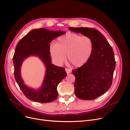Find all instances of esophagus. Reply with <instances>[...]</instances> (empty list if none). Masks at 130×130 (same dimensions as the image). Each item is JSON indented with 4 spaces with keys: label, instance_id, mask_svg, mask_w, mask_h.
Returning a JSON list of instances; mask_svg holds the SVG:
<instances>
[{
    "label": "esophagus",
    "instance_id": "esophagus-1",
    "mask_svg": "<svg viewBox=\"0 0 130 130\" xmlns=\"http://www.w3.org/2000/svg\"><path fill=\"white\" fill-rule=\"evenodd\" d=\"M65 71H66V72L67 73V74H69V73H71V72H72L71 70L70 69H68V68L65 69Z\"/></svg>",
    "mask_w": 130,
    "mask_h": 130
}]
</instances>
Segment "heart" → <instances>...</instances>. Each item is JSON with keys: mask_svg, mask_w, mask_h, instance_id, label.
Masks as SVG:
<instances>
[{"mask_svg": "<svg viewBox=\"0 0 130 130\" xmlns=\"http://www.w3.org/2000/svg\"><path fill=\"white\" fill-rule=\"evenodd\" d=\"M93 50L91 39L87 36L81 37L69 32L59 37L55 44L49 48L50 54L54 61L62 64L67 60L73 66H82L88 61Z\"/></svg>", "mask_w": 130, "mask_h": 130, "instance_id": "heart-1", "label": "heart"}]
</instances>
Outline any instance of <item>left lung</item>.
Instances as JSON below:
<instances>
[{"mask_svg":"<svg viewBox=\"0 0 130 130\" xmlns=\"http://www.w3.org/2000/svg\"><path fill=\"white\" fill-rule=\"evenodd\" d=\"M69 30L88 37L93 50L86 63L73 70L75 77L74 92L82 100H93L104 94L111 87L116 61L113 50L102 33L94 28L72 27Z\"/></svg>","mask_w":130,"mask_h":130,"instance_id":"left-lung-1","label":"left lung"}]
</instances>
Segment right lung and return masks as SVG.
Masks as SVG:
<instances>
[{
  "instance_id": "obj_1",
  "label": "right lung",
  "mask_w": 130,
  "mask_h": 130,
  "mask_svg": "<svg viewBox=\"0 0 130 130\" xmlns=\"http://www.w3.org/2000/svg\"><path fill=\"white\" fill-rule=\"evenodd\" d=\"M65 33L64 31H49L44 28L35 29L22 38L17 44L13 58L14 76L22 92L27 99L36 102L47 103L52 102L57 98L58 84L67 74L64 67L52 64L49 56L50 43L55 38ZM32 55L40 57L46 67L43 86L38 90L26 86L20 76L22 62Z\"/></svg>"
}]
</instances>
